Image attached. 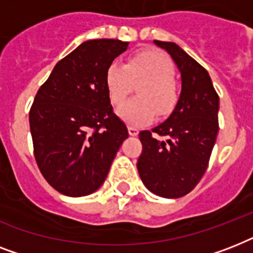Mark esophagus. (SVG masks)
Wrapping results in <instances>:
<instances>
[{"label": "esophagus", "instance_id": "34e87169", "mask_svg": "<svg viewBox=\"0 0 253 253\" xmlns=\"http://www.w3.org/2000/svg\"><path fill=\"white\" fill-rule=\"evenodd\" d=\"M128 134H130L131 136H136V135L139 134L138 128H136V127H132V126H130V127H128Z\"/></svg>", "mask_w": 253, "mask_h": 253}]
</instances>
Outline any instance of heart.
<instances>
[{"label": "heart", "instance_id": "obj_1", "mask_svg": "<svg viewBox=\"0 0 253 253\" xmlns=\"http://www.w3.org/2000/svg\"><path fill=\"white\" fill-rule=\"evenodd\" d=\"M174 68L170 59L156 51L136 53L126 65L113 61L106 71V87L111 102L121 105L136 87L139 98L130 99L118 109L119 118L134 127L154 121L156 111L168 114L176 101L172 77Z\"/></svg>", "mask_w": 253, "mask_h": 253}]
</instances>
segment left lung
I'll list each match as a JSON object with an SVG mask.
<instances>
[{
  "label": "left lung",
  "instance_id": "1",
  "mask_svg": "<svg viewBox=\"0 0 253 253\" xmlns=\"http://www.w3.org/2000/svg\"><path fill=\"white\" fill-rule=\"evenodd\" d=\"M166 49L181 75L180 97L173 111L152 131H140L143 151L139 176L146 188L164 198L192 192L208 168L219 130V97L208 71L173 42L154 41ZM167 136L158 141L152 132Z\"/></svg>",
  "mask_w": 253,
  "mask_h": 253
}]
</instances>
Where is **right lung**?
Listing matches in <instances>:
<instances>
[{
    "mask_svg": "<svg viewBox=\"0 0 253 253\" xmlns=\"http://www.w3.org/2000/svg\"><path fill=\"white\" fill-rule=\"evenodd\" d=\"M128 42L93 39L61 59L30 110L34 155L47 182L68 197L89 196L106 180L126 125L113 113L107 67Z\"/></svg>",
    "mask_w": 253,
    "mask_h": 253,
    "instance_id": "right-lung-1",
    "label": "right lung"
}]
</instances>
